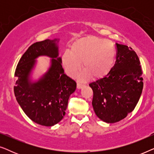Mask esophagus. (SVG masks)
<instances>
[{"mask_svg": "<svg viewBox=\"0 0 154 154\" xmlns=\"http://www.w3.org/2000/svg\"><path fill=\"white\" fill-rule=\"evenodd\" d=\"M83 87H85V85H84V84H82V83H77V88H78V89H81V88H83Z\"/></svg>", "mask_w": 154, "mask_h": 154, "instance_id": "esophagus-1", "label": "esophagus"}]
</instances>
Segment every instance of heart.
Segmentation results:
<instances>
[{
	"label": "heart",
	"instance_id": "1",
	"mask_svg": "<svg viewBox=\"0 0 154 154\" xmlns=\"http://www.w3.org/2000/svg\"><path fill=\"white\" fill-rule=\"evenodd\" d=\"M116 50L113 42L90 35L73 42L70 52L62 54V64L67 73L75 76L81 69H85L79 75L80 81L89 78L102 79L109 74L114 66Z\"/></svg>",
	"mask_w": 154,
	"mask_h": 154
}]
</instances>
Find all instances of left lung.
Instances as JSON below:
<instances>
[{"label":"left lung","instance_id":"8db88e82","mask_svg":"<svg viewBox=\"0 0 154 154\" xmlns=\"http://www.w3.org/2000/svg\"><path fill=\"white\" fill-rule=\"evenodd\" d=\"M116 61L106 76L90 83L92 106L99 119L108 123L119 122L135 108L143 89L142 71L136 52L116 43Z\"/></svg>","mask_w":154,"mask_h":154}]
</instances>
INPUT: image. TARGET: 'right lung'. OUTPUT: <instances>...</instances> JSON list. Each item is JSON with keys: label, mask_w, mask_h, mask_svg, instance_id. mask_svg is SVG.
Returning a JSON list of instances; mask_svg holds the SVG:
<instances>
[{"label": "right lung", "mask_w": 154, "mask_h": 154, "mask_svg": "<svg viewBox=\"0 0 154 154\" xmlns=\"http://www.w3.org/2000/svg\"><path fill=\"white\" fill-rule=\"evenodd\" d=\"M59 39L36 42L29 47L19 61L14 86L18 104L31 121L43 126H52L62 121L68 100L76 89V83L64 73L59 57ZM40 56L52 58L47 72L33 82L30 74Z\"/></svg>", "instance_id": "add662e5"}]
</instances>
